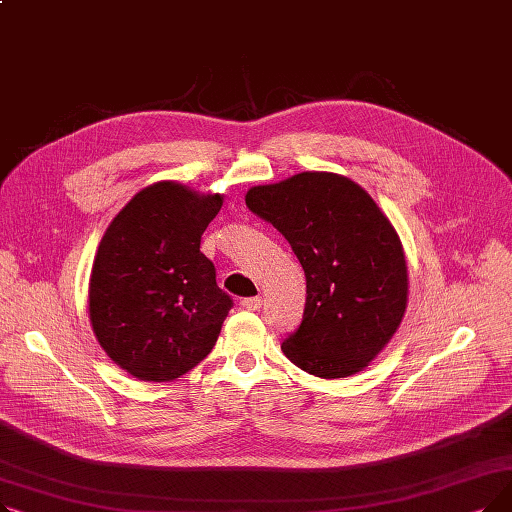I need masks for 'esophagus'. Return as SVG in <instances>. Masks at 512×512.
I'll return each mask as SVG.
<instances>
[{
	"instance_id": "obj_1",
	"label": "esophagus",
	"mask_w": 512,
	"mask_h": 512,
	"mask_svg": "<svg viewBox=\"0 0 512 512\" xmlns=\"http://www.w3.org/2000/svg\"><path fill=\"white\" fill-rule=\"evenodd\" d=\"M240 305L245 307L247 311H259L261 305H263V299L261 297H247V299L240 301Z\"/></svg>"
}]
</instances>
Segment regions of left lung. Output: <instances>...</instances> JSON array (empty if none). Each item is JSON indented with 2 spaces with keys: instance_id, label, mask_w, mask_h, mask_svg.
<instances>
[{
  "instance_id": "obj_1",
  "label": "left lung",
  "mask_w": 512,
  "mask_h": 512,
  "mask_svg": "<svg viewBox=\"0 0 512 512\" xmlns=\"http://www.w3.org/2000/svg\"><path fill=\"white\" fill-rule=\"evenodd\" d=\"M245 201L288 240L307 278L284 355L326 380L363 371L407 309V261L386 215L359 184L328 172L253 186Z\"/></svg>"
}]
</instances>
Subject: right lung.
I'll return each mask as SVG.
<instances>
[{"instance_id": "obj_1", "label": "right lung", "mask_w": 512, "mask_h": 512, "mask_svg": "<svg viewBox=\"0 0 512 512\" xmlns=\"http://www.w3.org/2000/svg\"><path fill=\"white\" fill-rule=\"evenodd\" d=\"M220 209V195L157 182L105 230L89 284L91 324L107 357L134 378L176 380L218 340L234 303L215 282L201 236Z\"/></svg>"}]
</instances>
